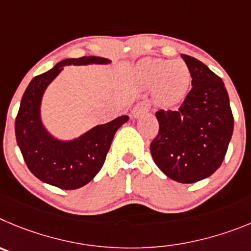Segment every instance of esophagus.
<instances>
[{
  "mask_svg": "<svg viewBox=\"0 0 251 251\" xmlns=\"http://www.w3.org/2000/svg\"><path fill=\"white\" fill-rule=\"evenodd\" d=\"M149 111V106L146 105L145 102H140L135 106L132 111H131V117L132 119H139L142 114H145V112Z\"/></svg>",
  "mask_w": 251,
  "mask_h": 251,
  "instance_id": "1",
  "label": "esophagus"
}]
</instances>
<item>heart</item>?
<instances>
[{
	"instance_id": "b5f03b06",
	"label": "heart",
	"mask_w": 251,
	"mask_h": 251,
	"mask_svg": "<svg viewBox=\"0 0 251 251\" xmlns=\"http://www.w3.org/2000/svg\"><path fill=\"white\" fill-rule=\"evenodd\" d=\"M140 82L152 87L153 98L161 106H171L179 102L186 95L190 85V70L182 60L148 58L136 67Z\"/></svg>"
}]
</instances>
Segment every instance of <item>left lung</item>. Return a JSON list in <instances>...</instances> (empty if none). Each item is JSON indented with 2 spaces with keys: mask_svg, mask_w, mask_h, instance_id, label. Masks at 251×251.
Wrapping results in <instances>:
<instances>
[{
  "mask_svg": "<svg viewBox=\"0 0 251 251\" xmlns=\"http://www.w3.org/2000/svg\"><path fill=\"white\" fill-rule=\"evenodd\" d=\"M181 57L193 77L191 90L177 110L156 112L160 128L150 151L168 177L193 184L220 168L231 140L234 117L223 80L196 58Z\"/></svg>",
  "mask_w": 251,
  "mask_h": 251,
  "instance_id": "obj_1",
  "label": "left lung"
}]
</instances>
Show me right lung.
<instances>
[{"label": "right lung", "mask_w": 251, "mask_h": 251, "mask_svg": "<svg viewBox=\"0 0 251 251\" xmlns=\"http://www.w3.org/2000/svg\"><path fill=\"white\" fill-rule=\"evenodd\" d=\"M111 62L109 58L96 56L66 58L28 83L16 117V140L27 168L42 182L64 190H75L89 184L102 168L116 131L127 123L128 116L123 115L107 124L94 126L75 139L62 140L45 126L41 105L46 89L65 66Z\"/></svg>", "instance_id": "right-lung-1"}]
</instances>
